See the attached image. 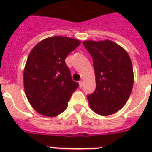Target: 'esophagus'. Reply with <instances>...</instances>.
<instances>
[{
  "label": "esophagus",
  "instance_id": "obj_1",
  "mask_svg": "<svg viewBox=\"0 0 152 152\" xmlns=\"http://www.w3.org/2000/svg\"><path fill=\"white\" fill-rule=\"evenodd\" d=\"M79 86H80V88H81V87L83 86V81H82V80H80V81H79Z\"/></svg>",
  "mask_w": 152,
  "mask_h": 152
}]
</instances>
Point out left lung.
Instances as JSON below:
<instances>
[{
    "label": "left lung",
    "mask_w": 152,
    "mask_h": 152,
    "mask_svg": "<svg viewBox=\"0 0 152 152\" xmlns=\"http://www.w3.org/2000/svg\"><path fill=\"white\" fill-rule=\"evenodd\" d=\"M93 58L95 91L87 96L90 108L100 115L120 111L129 98L134 85L132 62L126 50L109 40H85Z\"/></svg>",
    "instance_id": "left-lung-1"
}]
</instances>
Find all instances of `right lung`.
Returning <instances> with one entry per match:
<instances>
[{
	"label": "right lung",
	"instance_id": "obj_1",
	"mask_svg": "<svg viewBox=\"0 0 152 152\" xmlns=\"http://www.w3.org/2000/svg\"><path fill=\"white\" fill-rule=\"evenodd\" d=\"M80 44L74 38L51 37L37 44L29 53L23 72L25 94L40 115L54 117L67 107L79 84L72 79L65 59Z\"/></svg>",
	"mask_w": 152,
	"mask_h": 152
}]
</instances>
